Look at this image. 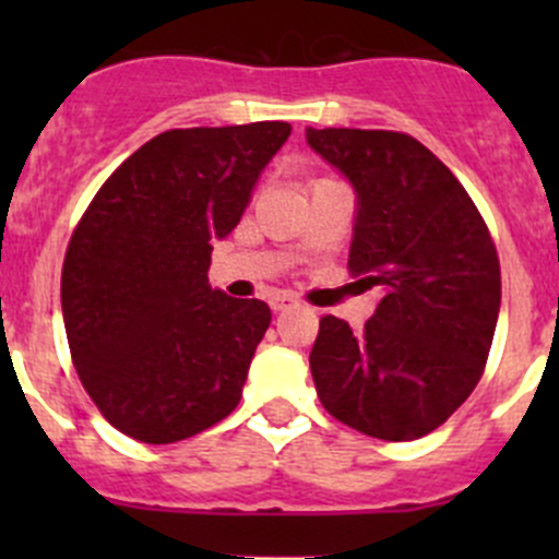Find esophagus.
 <instances>
[{"label":"esophagus","instance_id":"34e87169","mask_svg":"<svg viewBox=\"0 0 559 559\" xmlns=\"http://www.w3.org/2000/svg\"><path fill=\"white\" fill-rule=\"evenodd\" d=\"M295 306L297 302L286 295H275L273 300H270V308H273V311H286V308H295Z\"/></svg>","mask_w":559,"mask_h":559}]
</instances>
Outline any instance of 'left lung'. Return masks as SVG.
<instances>
[{
	"label": "left lung",
	"mask_w": 559,
	"mask_h": 559,
	"mask_svg": "<svg viewBox=\"0 0 559 559\" xmlns=\"http://www.w3.org/2000/svg\"><path fill=\"white\" fill-rule=\"evenodd\" d=\"M308 145L357 194L352 273L379 286L359 332L319 324L311 373L321 405L381 441H416L471 397L500 313L487 224L419 140L381 129H306Z\"/></svg>",
	"instance_id": "left-lung-1"
}]
</instances>
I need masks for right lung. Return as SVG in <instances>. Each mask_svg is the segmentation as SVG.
I'll return each instance as SVG.
<instances>
[{
  "label": "right lung",
  "mask_w": 559,
  "mask_h": 559,
  "mask_svg": "<svg viewBox=\"0 0 559 559\" xmlns=\"http://www.w3.org/2000/svg\"><path fill=\"white\" fill-rule=\"evenodd\" d=\"M289 134L286 121L162 132L83 213L61 313L83 386L123 436L175 443L238 408L270 308L211 289L207 267Z\"/></svg>",
  "instance_id": "1"
}]
</instances>
